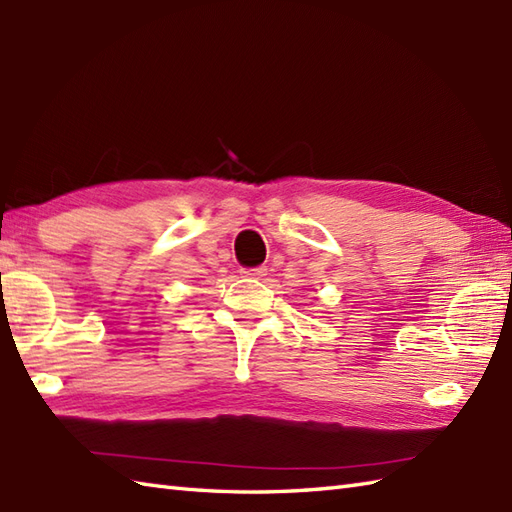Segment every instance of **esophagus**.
<instances>
[{
  "label": "esophagus",
  "mask_w": 512,
  "mask_h": 512,
  "mask_svg": "<svg viewBox=\"0 0 512 512\" xmlns=\"http://www.w3.org/2000/svg\"><path fill=\"white\" fill-rule=\"evenodd\" d=\"M267 276V269L265 267H254V269H241V278H265Z\"/></svg>",
  "instance_id": "esophagus-1"
}]
</instances>
